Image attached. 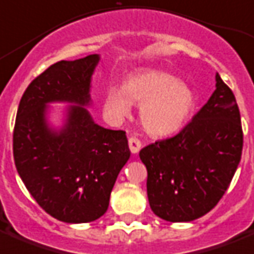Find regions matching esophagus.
I'll return each mask as SVG.
<instances>
[{
	"mask_svg": "<svg viewBox=\"0 0 254 254\" xmlns=\"http://www.w3.org/2000/svg\"><path fill=\"white\" fill-rule=\"evenodd\" d=\"M128 145H129V150H131L132 154L139 153V150L141 149V141H140L137 137H135V136H131V137H129Z\"/></svg>",
	"mask_w": 254,
	"mask_h": 254,
	"instance_id": "34e87169",
	"label": "esophagus"
}]
</instances>
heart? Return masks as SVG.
I'll list each match as a JSON object with an SVG mask.
<instances>
[{"mask_svg": "<svg viewBox=\"0 0 254 254\" xmlns=\"http://www.w3.org/2000/svg\"><path fill=\"white\" fill-rule=\"evenodd\" d=\"M132 104L140 106V121L149 135L162 137L179 132L190 122L196 106L190 87L174 75L158 70L141 71L110 85L102 100L105 119L118 125L131 114Z\"/></svg>", "mask_w": 254, "mask_h": 254, "instance_id": "obj_1", "label": "heart"}]
</instances>
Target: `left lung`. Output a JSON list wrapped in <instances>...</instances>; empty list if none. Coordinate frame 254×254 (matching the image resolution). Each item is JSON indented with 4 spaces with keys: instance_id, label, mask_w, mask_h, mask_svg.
I'll return each mask as SVG.
<instances>
[{
    "instance_id": "left-lung-1",
    "label": "left lung",
    "mask_w": 254,
    "mask_h": 254,
    "mask_svg": "<svg viewBox=\"0 0 254 254\" xmlns=\"http://www.w3.org/2000/svg\"><path fill=\"white\" fill-rule=\"evenodd\" d=\"M235 96L215 74V91L177 136L140 150L150 209L167 222H192L221 200L242 158Z\"/></svg>"
}]
</instances>
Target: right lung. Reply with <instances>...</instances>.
I'll use <instances>...</instances> for the list:
<instances>
[{"mask_svg": "<svg viewBox=\"0 0 254 254\" xmlns=\"http://www.w3.org/2000/svg\"><path fill=\"white\" fill-rule=\"evenodd\" d=\"M98 54L60 61L23 93L12 136L14 161L23 183L53 218L93 222L106 213L119 171L131 152L126 132L94 122L92 75ZM52 103H67L53 124Z\"/></svg>", "mask_w": 254, "mask_h": 254, "instance_id": "1", "label": "right lung"}]
</instances>
